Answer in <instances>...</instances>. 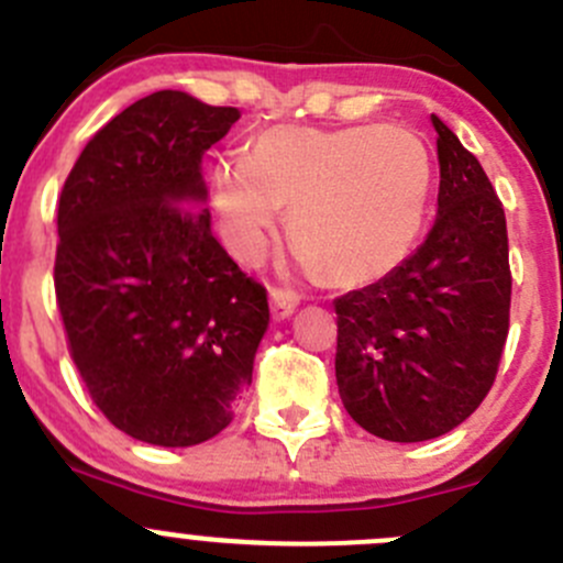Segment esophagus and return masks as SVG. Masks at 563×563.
<instances>
[{
    "label": "esophagus",
    "instance_id": "1",
    "mask_svg": "<svg viewBox=\"0 0 563 563\" xmlns=\"http://www.w3.org/2000/svg\"><path fill=\"white\" fill-rule=\"evenodd\" d=\"M295 309H298V295L289 292V289H271V314L276 322L292 317Z\"/></svg>",
    "mask_w": 563,
    "mask_h": 563
}]
</instances>
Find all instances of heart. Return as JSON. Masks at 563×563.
Wrapping results in <instances>:
<instances>
[{
  "label": "heart",
  "instance_id": "1",
  "mask_svg": "<svg viewBox=\"0 0 563 563\" xmlns=\"http://www.w3.org/2000/svg\"><path fill=\"white\" fill-rule=\"evenodd\" d=\"M432 155L402 125H276L210 172V208L232 257L257 265L289 210L295 260L336 287L391 274L419 238Z\"/></svg>",
  "mask_w": 563,
  "mask_h": 563
}]
</instances>
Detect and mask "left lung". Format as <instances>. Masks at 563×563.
Returning <instances> with one entry per match:
<instances>
[{
    "label": "left lung",
    "mask_w": 563,
    "mask_h": 563,
    "mask_svg": "<svg viewBox=\"0 0 563 563\" xmlns=\"http://www.w3.org/2000/svg\"><path fill=\"white\" fill-rule=\"evenodd\" d=\"M438 133V216L391 274L336 306L344 410L394 443L441 438L487 397L509 333V241L493 183L457 133Z\"/></svg>",
    "instance_id": "obj_1"
}]
</instances>
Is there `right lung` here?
<instances>
[{
  "label": "right lung",
  "mask_w": 563,
  "mask_h": 563,
  "mask_svg": "<svg viewBox=\"0 0 563 563\" xmlns=\"http://www.w3.org/2000/svg\"><path fill=\"white\" fill-rule=\"evenodd\" d=\"M241 111L161 90L106 122L59 197L57 287L70 355L106 419L153 446L232 421L268 295L210 230L202 158Z\"/></svg>",
  "instance_id": "obj_1"
}]
</instances>
